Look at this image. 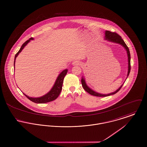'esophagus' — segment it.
<instances>
[{"label":"esophagus","mask_w":147,"mask_h":147,"mask_svg":"<svg viewBox=\"0 0 147 147\" xmlns=\"http://www.w3.org/2000/svg\"><path fill=\"white\" fill-rule=\"evenodd\" d=\"M72 64L74 65V66H78V65H80V63L79 61H75Z\"/></svg>","instance_id":"esophagus-1"}]
</instances>
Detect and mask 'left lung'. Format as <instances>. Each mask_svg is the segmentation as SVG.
<instances>
[{
    "mask_svg": "<svg viewBox=\"0 0 147 147\" xmlns=\"http://www.w3.org/2000/svg\"><path fill=\"white\" fill-rule=\"evenodd\" d=\"M105 38L106 39L108 40V41H111L112 42H116V43H119L121 45H122L126 50L127 51V56H128V72H127V76H129L130 72V69H131V65H130V51L129 49V48L127 47V46L126 45V44H125V42H124V41L121 38L120 36L116 32H112L110 31H106L105 32ZM81 84H82V86L83 87V88L84 89V90L87 92L88 93L94 95V96H100V97H104V96H109L111 95H113L117 93L120 90L121 88H122V85H121L120 88H119L116 91H115L113 93H112L108 94H101L95 92L93 91V90H92L90 88H89L86 84L85 81L84 79H81Z\"/></svg>",
    "mask_w": 147,
    "mask_h": 147,
    "instance_id": "1",
    "label": "left lung"
}]
</instances>
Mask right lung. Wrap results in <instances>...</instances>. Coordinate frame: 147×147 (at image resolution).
<instances>
[{
    "label": "right lung",
    "instance_id": "right-lung-1",
    "mask_svg": "<svg viewBox=\"0 0 147 147\" xmlns=\"http://www.w3.org/2000/svg\"><path fill=\"white\" fill-rule=\"evenodd\" d=\"M32 39H33V38H31L28 40L26 41L22 44V45L21 46L19 51L16 54L15 57H14V63H15V59H16V57H17V55H18V54L22 51V50L24 49V48L26 46V45L27 44V43L30 41V40H32ZM67 71H68L67 69H65L64 71H63L59 75V76H58L57 80L55 81V82L52 89L51 90V91L49 93L45 94V95H44L42 96H41L40 98H31V97L28 96L27 95L24 93V94L26 96L29 100H30L31 101H32L34 103H48V102H50L53 101V100L57 98V97L59 96V94L62 90L63 82V80H64V78H65V76L67 74Z\"/></svg>",
    "mask_w": 147,
    "mask_h": 147
}]
</instances>
